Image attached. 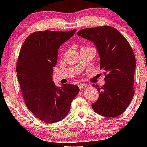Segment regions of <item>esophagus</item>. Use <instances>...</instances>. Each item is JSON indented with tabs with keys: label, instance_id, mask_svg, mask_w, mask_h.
<instances>
[{
	"label": "esophagus",
	"instance_id": "obj_1",
	"mask_svg": "<svg viewBox=\"0 0 147 147\" xmlns=\"http://www.w3.org/2000/svg\"><path fill=\"white\" fill-rule=\"evenodd\" d=\"M87 86H88V84H80V85H79V88H80V90H82V89H84V88H86Z\"/></svg>",
	"mask_w": 147,
	"mask_h": 147
}]
</instances>
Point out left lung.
Listing matches in <instances>:
<instances>
[{
  "mask_svg": "<svg viewBox=\"0 0 147 147\" xmlns=\"http://www.w3.org/2000/svg\"><path fill=\"white\" fill-rule=\"evenodd\" d=\"M80 37L95 44L100 55V69L104 70L106 83L97 88L100 96L92 104L94 111L105 117L122 114L133 98L136 59L125 37L115 28L102 26L78 32Z\"/></svg>",
  "mask_w": 147,
  "mask_h": 147,
  "instance_id": "8db88e82",
  "label": "left lung"
}]
</instances>
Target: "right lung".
I'll use <instances>...</instances> for the list:
<instances>
[{
    "label": "right lung",
    "mask_w": 147,
    "mask_h": 147,
    "mask_svg": "<svg viewBox=\"0 0 147 147\" xmlns=\"http://www.w3.org/2000/svg\"><path fill=\"white\" fill-rule=\"evenodd\" d=\"M76 31L35 32L28 36L20 50L17 74L25 104L47 123L63 120L80 91L78 86L69 84L57 87L52 80L58 49Z\"/></svg>",
    "instance_id": "1"
}]
</instances>
